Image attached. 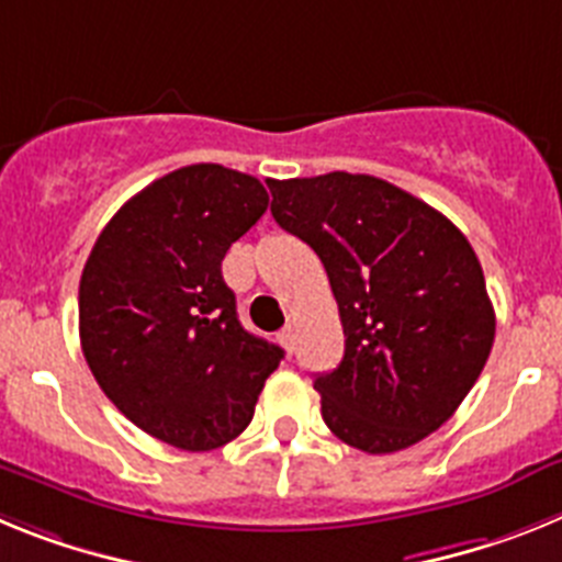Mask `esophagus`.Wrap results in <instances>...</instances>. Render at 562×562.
Segmentation results:
<instances>
[{"label": "esophagus", "mask_w": 562, "mask_h": 562, "mask_svg": "<svg viewBox=\"0 0 562 562\" xmlns=\"http://www.w3.org/2000/svg\"><path fill=\"white\" fill-rule=\"evenodd\" d=\"M278 342H281L286 351H295V329H292V326H286V329L278 331Z\"/></svg>", "instance_id": "esophagus-1"}]
</instances>
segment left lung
<instances>
[{"label":"left lung","instance_id":"1","mask_svg":"<svg viewBox=\"0 0 562 562\" xmlns=\"http://www.w3.org/2000/svg\"><path fill=\"white\" fill-rule=\"evenodd\" d=\"M272 216L317 252L346 351L315 376L331 434L396 453L441 428L484 369L495 312L464 233L369 173L267 180Z\"/></svg>","mask_w":562,"mask_h":562}]
</instances>
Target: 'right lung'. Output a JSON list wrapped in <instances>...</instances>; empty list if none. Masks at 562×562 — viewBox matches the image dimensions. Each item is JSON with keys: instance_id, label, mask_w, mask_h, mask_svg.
<instances>
[{"instance_id": "1", "label": "right lung", "mask_w": 562, "mask_h": 562, "mask_svg": "<svg viewBox=\"0 0 562 562\" xmlns=\"http://www.w3.org/2000/svg\"><path fill=\"white\" fill-rule=\"evenodd\" d=\"M250 173L200 162L134 193L81 272V349L103 394L171 448L205 453L250 425L284 349L238 324L222 258L265 216Z\"/></svg>"}]
</instances>
